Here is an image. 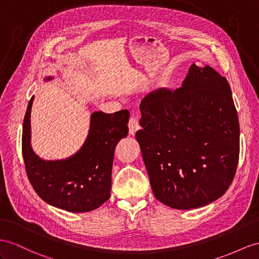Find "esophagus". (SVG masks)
I'll return each mask as SVG.
<instances>
[{
  "label": "esophagus",
  "mask_w": 259,
  "mask_h": 259,
  "mask_svg": "<svg viewBox=\"0 0 259 259\" xmlns=\"http://www.w3.org/2000/svg\"><path fill=\"white\" fill-rule=\"evenodd\" d=\"M128 127H129V134L131 136H134L136 132L140 129V125H139V122H138V119L132 116L130 119H129V123H128Z\"/></svg>",
  "instance_id": "obj_1"
}]
</instances>
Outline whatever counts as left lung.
<instances>
[{
  "instance_id": "left-lung-1",
  "label": "left lung",
  "mask_w": 259,
  "mask_h": 259,
  "mask_svg": "<svg viewBox=\"0 0 259 259\" xmlns=\"http://www.w3.org/2000/svg\"><path fill=\"white\" fill-rule=\"evenodd\" d=\"M136 134L152 191L178 210L203 207L228 190L240 153V124L227 78L191 64L181 89H158L140 104Z\"/></svg>"
}]
</instances>
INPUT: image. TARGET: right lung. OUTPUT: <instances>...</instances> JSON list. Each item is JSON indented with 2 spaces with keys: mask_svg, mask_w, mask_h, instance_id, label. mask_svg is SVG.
Masks as SVG:
<instances>
[{
  "mask_svg": "<svg viewBox=\"0 0 259 259\" xmlns=\"http://www.w3.org/2000/svg\"><path fill=\"white\" fill-rule=\"evenodd\" d=\"M54 76H46L51 81ZM35 96L26 110L23 122L22 150L26 173L44 201L69 212H89L107 201L111 189V168L115 148L128 135L129 111L91 115L90 129L76 153L63 160L47 161L31 148L30 112Z\"/></svg>",
  "mask_w": 259,
  "mask_h": 259,
  "instance_id": "obj_1",
  "label": "right lung"
}]
</instances>
